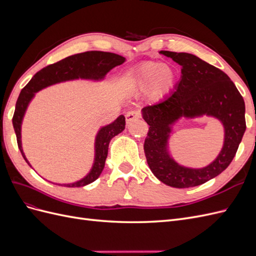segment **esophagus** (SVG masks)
<instances>
[{"label":"esophagus","mask_w":256,"mask_h":256,"mask_svg":"<svg viewBox=\"0 0 256 256\" xmlns=\"http://www.w3.org/2000/svg\"><path fill=\"white\" fill-rule=\"evenodd\" d=\"M138 118H140V113H138V111H130L126 114V122L127 124H131Z\"/></svg>","instance_id":"obj_1"}]
</instances>
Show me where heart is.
Listing matches in <instances>:
<instances>
[{
    "mask_svg": "<svg viewBox=\"0 0 256 256\" xmlns=\"http://www.w3.org/2000/svg\"><path fill=\"white\" fill-rule=\"evenodd\" d=\"M177 82V72L168 64L159 62H143L131 70L125 80V88L129 94H141L152 104L162 102Z\"/></svg>",
    "mask_w": 256,
    "mask_h": 256,
    "instance_id": "heart-1",
    "label": "heart"
}]
</instances>
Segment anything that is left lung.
Returning a JSON list of instances; mask_svg holds the SVG:
<instances>
[{
  "mask_svg": "<svg viewBox=\"0 0 256 256\" xmlns=\"http://www.w3.org/2000/svg\"><path fill=\"white\" fill-rule=\"evenodd\" d=\"M160 53L182 66V76L175 90L164 102L142 109V118L150 126L144 142L146 160L152 174L170 187H196L222 173L235 157L246 131L244 102L233 81L219 68L190 53ZM203 114L222 122V150L204 168L180 166L168 152L172 126L182 117L195 118Z\"/></svg>",
  "mask_w": 256,
  "mask_h": 256,
  "instance_id": "8db88e82",
  "label": "left lung"
}]
</instances>
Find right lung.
<instances>
[{"instance_id":"1","label":"right lung","mask_w":256,"mask_h":256,"mask_svg":"<svg viewBox=\"0 0 256 256\" xmlns=\"http://www.w3.org/2000/svg\"><path fill=\"white\" fill-rule=\"evenodd\" d=\"M126 58L118 56V54L102 51H88L83 53L74 54L52 65L42 68L38 72L30 81L22 88L18 100L16 102L12 118V126L14 134L17 136L18 147L22 154L23 158L28 162L24 152L22 150L21 142V125L23 118H24L28 106L35 96V92L40 90L48 88L50 85L70 81V80H92L102 81L104 79L106 74L114 67L122 65ZM125 116L120 115L113 122L106 125L99 129L95 138V158L94 164L88 174L82 180L72 184H56L58 186H64L68 188L83 187L92 182H95L102 174L104 168L106 159L108 156V150L112 138L120 134L125 129Z\"/></svg>"}]
</instances>
